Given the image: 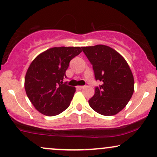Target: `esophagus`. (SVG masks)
<instances>
[{"label": "esophagus", "mask_w": 157, "mask_h": 157, "mask_svg": "<svg viewBox=\"0 0 157 157\" xmlns=\"http://www.w3.org/2000/svg\"><path fill=\"white\" fill-rule=\"evenodd\" d=\"M84 87V86H77L76 89L77 90H82Z\"/></svg>", "instance_id": "esophagus-1"}]
</instances>
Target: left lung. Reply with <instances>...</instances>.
<instances>
[{"label":"left lung","mask_w":157,"mask_h":157,"mask_svg":"<svg viewBox=\"0 0 157 157\" xmlns=\"http://www.w3.org/2000/svg\"><path fill=\"white\" fill-rule=\"evenodd\" d=\"M91 64L95 78L102 82L95 88L89 105L98 113L113 116L130 101L134 90V79L125 59L108 46L82 47Z\"/></svg>","instance_id":"obj_1"}]
</instances>
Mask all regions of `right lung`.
I'll return each mask as SVG.
<instances>
[{"mask_svg": "<svg viewBox=\"0 0 157 157\" xmlns=\"http://www.w3.org/2000/svg\"><path fill=\"white\" fill-rule=\"evenodd\" d=\"M79 47H53L40 53L32 61L26 73L24 87L35 108L52 117L69 107L75 87L64 83L70 61L79 55Z\"/></svg>", "mask_w": 157, "mask_h": 157, "instance_id": "add662e5", "label": "right lung"}]
</instances>
